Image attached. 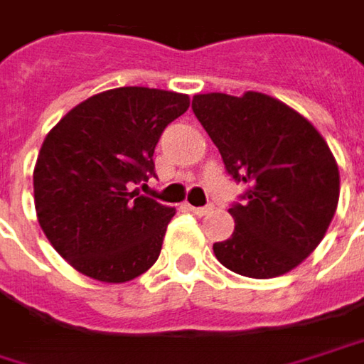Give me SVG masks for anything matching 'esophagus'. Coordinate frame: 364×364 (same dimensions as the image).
I'll list each match as a JSON object with an SVG mask.
<instances>
[{
  "label": "esophagus",
  "instance_id": "obj_1",
  "mask_svg": "<svg viewBox=\"0 0 364 364\" xmlns=\"http://www.w3.org/2000/svg\"><path fill=\"white\" fill-rule=\"evenodd\" d=\"M193 214H198V216H205V214H210L212 212V205H200V208H193V205H187Z\"/></svg>",
  "mask_w": 364,
  "mask_h": 364
}]
</instances>
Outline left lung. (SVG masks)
I'll list each match as a JSON object with an SVG mask.
<instances>
[{"label": "left lung", "mask_w": 364, "mask_h": 364, "mask_svg": "<svg viewBox=\"0 0 364 364\" xmlns=\"http://www.w3.org/2000/svg\"><path fill=\"white\" fill-rule=\"evenodd\" d=\"M191 109L226 173L245 185L228 210L235 232L214 243L218 262L247 278L287 274L321 243L336 214L340 173L326 139L262 92L198 95Z\"/></svg>", "instance_id": "left-lung-1"}]
</instances>
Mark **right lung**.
Here are the masks:
<instances>
[{
	"instance_id": "right-lung-1",
	"label": "right lung",
	"mask_w": 364,
	"mask_h": 364,
	"mask_svg": "<svg viewBox=\"0 0 364 364\" xmlns=\"http://www.w3.org/2000/svg\"><path fill=\"white\" fill-rule=\"evenodd\" d=\"M189 97L125 86L74 107L47 134L34 166L38 225L57 253L100 282H127L152 266L175 208L139 196L156 177L154 148Z\"/></svg>"
}]
</instances>
